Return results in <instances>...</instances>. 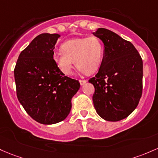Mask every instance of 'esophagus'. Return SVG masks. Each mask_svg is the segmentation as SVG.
<instances>
[{
	"label": "esophagus",
	"instance_id": "34e87169",
	"mask_svg": "<svg viewBox=\"0 0 158 158\" xmlns=\"http://www.w3.org/2000/svg\"><path fill=\"white\" fill-rule=\"evenodd\" d=\"M86 82H87V81L86 80H82V79H80V80H79V83H80L81 85H83L85 84Z\"/></svg>",
	"mask_w": 158,
	"mask_h": 158
}]
</instances>
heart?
Listing matches in <instances>:
<instances>
[{
	"label": "heart",
	"instance_id": "b5f03b06",
	"mask_svg": "<svg viewBox=\"0 0 158 158\" xmlns=\"http://www.w3.org/2000/svg\"><path fill=\"white\" fill-rule=\"evenodd\" d=\"M103 46L95 36L76 38L67 41L61 46V51L54 55V60L64 75H70L73 61L80 71L94 73L102 63Z\"/></svg>",
	"mask_w": 158,
	"mask_h": 158
}]
</instances>
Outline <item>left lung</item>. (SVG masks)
<instances>
[{"instance_id":"1","label":"left lung","mask_w":158,"mask_h":158,"mask_svg":"<svg viewBox=\"0 0 158 158\" xmlns=\"http://www.w3.org/2000/svg\"><path fill=\"white\" fill-rule=\"evenodd\" d=\"M104 45L101 65L89 82L94 86L93 103L102 118L118 121L136 108L143 93V60L134 46L108 29L93 33Z\"/></svg>"}]
</instances>
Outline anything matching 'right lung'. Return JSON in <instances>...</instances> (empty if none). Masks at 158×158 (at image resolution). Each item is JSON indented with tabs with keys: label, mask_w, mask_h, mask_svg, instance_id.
<instances>
[{
	"label": "right lung",
	"mask_w": 158,
	"mask_h": 158,
	"mask_svg": "<svg viewBox=\"0 0 158 158\" xmlns=\"http://www.w3.org/2000/svg\"><path fill=\"white\" fill-rule=\"evenodd\" d=\"M60 35L41 34L20 53L14 69L19 101L34 120L53 124L70 113L71 100L80 87L66 76L53 59Z\"/></svg>",
	"instance_id": "1"
}]
</instances>
